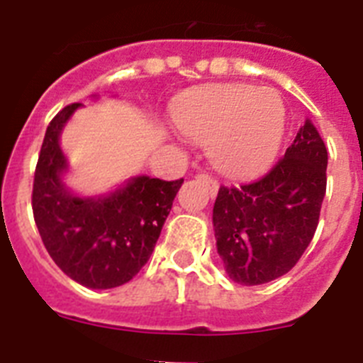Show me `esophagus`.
Returning <instances> with one entry per match:
<instances>
[{"mask_svg": "<svg viewBox=\"0 0 363 363\" xmlns=\"http://www.w3.org/2000/svg\"><path fill=\"white\" fill-rule=\"evenodd\" d=\"M196 178L200 179V182H203L205 187L209 189L211 196H214V194H216V192H218V182L213 178V176L207 174V172H200V174H198Z\"/></svg>", "mask_w": 363, "mask_h": 363, "instance_id": "34e87169", "label": "esophagus"}]
</instances>
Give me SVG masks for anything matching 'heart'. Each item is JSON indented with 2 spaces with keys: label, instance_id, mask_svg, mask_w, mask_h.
I'll return each instance as SVG.
<instances>
[{
  "label": "heart",
  "instance_id": "b5f03b06",
  "mask_svg": "<svg viewBox=\"0 0 363 363\" xmlns=\"http://www.w3.org/2000/svg\"><path fill=\"white\" fill-rule=\"evenodd\" d=\"M178 129L200 143H209L218 171L230 176L259 172L280 149L285 107L272 89L242 83L207 86L176 107Z\"/></svg>",
  "mask_w": 363,
  "mask_h": 363
}]
</instances>
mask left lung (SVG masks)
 Instances as JSON below:
<instances>
[{
	"instance_id": "8db88e82",
	"label": "left lung",
	"mask_w": 363,
	"mask_h": 363,
	"mask_svg": "<svg viewBox=\"0 0 363 363\" xmlns=\"http://www.w3.org/2000/svg\"><path fill=\"white\" fill-rule=\"evenodd\" d=\"M325 172V143L307 120L267 174L251 184L221 185L213 223L230 280L262 285L296 265L318 227Z\"/></svg>"
}]
</instances>
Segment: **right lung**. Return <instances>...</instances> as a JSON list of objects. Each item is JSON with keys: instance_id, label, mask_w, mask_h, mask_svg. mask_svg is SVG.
<instances>
[{"instance_id": "obj_1", "label": "right lung", "mask_w": 363, "mask_h": 363, "mask_svg": "<svg viewBox=\"0 0 363 363\" xmlns=\"http://www.w3.org/2000/svg\"><path fill=\"white\" fill-rule=\"evenodd\" d=\"M79 105H67L47 127L34 172L32 213L45 249L67 277L91 289H112L147 264L184 178L136 176L107 196H74L62 179L67 160L60 134Z\"/></svg>"}]
</instances>
